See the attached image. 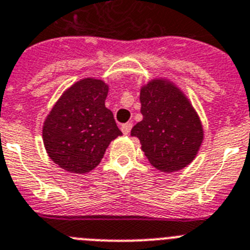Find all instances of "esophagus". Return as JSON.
Returning a JSON list of instances; mask_svg holds the SVG:
<instances>
[{"instance_id":"1","label":"esophagus","mask_w":250,"mask_h":250,"mask_svg":"<svg viewBox=\"0 0 250 250\" xmlns=\"http://www.w3.org/2000/svg\"><path fill=\"white\" fill-rule=\"evenodd\" d=\"M121 129H122L123 134H129L130 129H132V123H125V125H122Z\"/></svg>"}]
</instances>
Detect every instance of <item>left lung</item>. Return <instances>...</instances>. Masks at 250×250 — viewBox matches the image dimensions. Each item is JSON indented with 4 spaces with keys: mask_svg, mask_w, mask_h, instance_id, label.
<instances>
[{
    "mask_svg": "<svg viewBox=\"0 0 250 250\" xmlns=\"http://www.w3.org/2000/svg\"><path fill=\"white\" fill-rule=\"evenodd\" d=\"M141 113L130 136L137 137L153 167L175 172L197 156L203 127L189 100L167 80L156 78L141 88Z\"/></svg>",
    "mask_w": 250,
    "mask_h": 250,
    "instance_id": "1",
    "label": "left lung"
}]
</instances>
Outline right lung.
<instances>
[{"label":"right lung","mask_w":250,"mask_h":250,"mask_svg":"<svg viewBox=\"0 0 250 250\" xmlns=\"http://www.w3.org/2000/svg\"><path fill=\"white\" fill-rule=\"evenodd\" d=\"M108 86L96 78H83L56 102L43 123L44 148L61 168L87 173L102 161L113 139L121 136L113 113L105 108Z\"/></svg>","instance_id":"add662e5"}]
</instances>
